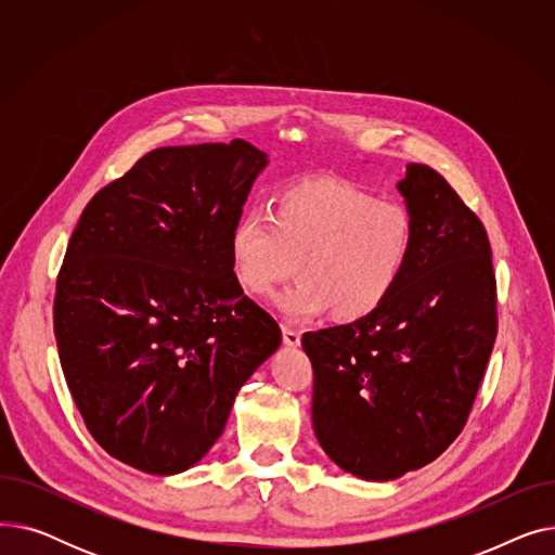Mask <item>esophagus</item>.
<instances>
[{
  "label": "esophagus",
  "instance_id": "obj_1",
  "mask_svg": "<svg viewBox=\"0 0 555 555\" xmlns=\"http://www.w3.org/2000/svg\"><path fill=\"white\" fill-rule=\"evenodd\" d=\"M283 341H285V346H299L301 344V333L297 328L283 326Z\"/></svg>",
  "mask_w": 555,
  "mask_h": 555
}]
</instances>
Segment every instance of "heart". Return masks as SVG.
Returning <instances> with one entry per match:
<instances>
[{
	"label": "heart",
	"instance_id": "b5f03b06",
	"mask_svg": "<svg viewBox=\"0 0 555 555\" xmlns=\"http://www.w3.org/2000/svg\"><path fill=\"white\" fill-rule=\"evenodd\" d=\"M414 243L416 222L404 204L326 178L281 191L272 218L243 214L229 231V260L251 297H268L297 268L299 281L276 297L293 322L331 310L358 322L393 297Z\"/></svg>",
	"mask_w": 555,
	"mask_h": 555
}]
</instances>
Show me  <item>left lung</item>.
<instances>
[{
    "instance_id": "8db88e82",
    "label": "left lung",
    "mask_w": 555,
    "mask_h": 555,
    "mask_svg": "<svg viewBox=\"0 0 555 555\" xmlns=\"http://www.w3.org/2000/svg\"><path fill=\"white\" fill-rule=\"evenodd\" d=\"M416 243L393 297L353 324L306 333L312 427L341 470L389 481L461 434L498 337V281L481 220L425 164L398 182Z\"/></svg>"
}]
</instances>
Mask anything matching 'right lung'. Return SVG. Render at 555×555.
<instances>
[{"label":"right lung","instance_id":"1","mask_svg":"<svg viewBox=\"0 0 555 555\" xmlns=\"http://www.w3.org/2000/svg\"><path fill=\"white\" fill-rule=\"evenodd\" d=\"M268 155L243 139L143 155L87 204L53 333L94 441L149 475L189 470L281 344L233 276L229 231Z\"/></svg>","mask_w":555,"mask_h":555}]
</instances>
